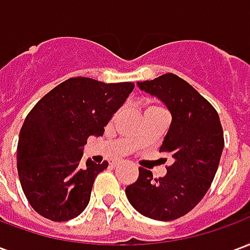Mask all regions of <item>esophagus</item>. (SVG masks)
I'll list each match as a JSON object with an SVG mask.
<instances>
[{
	"label": "esophagus",
	"mask_w": 250,
	"mask_h": 250,
	"mask_svg": "<svg viewBox=\"0 0 250 250\" xmlns=\"http://www.w3.org/2000/svg\"><path fill=\"white\" fill-rule=\"evenodd\" d=\"M120 163H122V161H114V162H111V166H119Z\"/></svg>",
	"instance_id": "esophagus-1"
}]
</instances>
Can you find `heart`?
Wrapping results in <instances>:
<instances>
[{
	"label": "heart",
	"mask_w": 250,
	"mask_h": 250,
	"mask_svg": "<svg viewBox=\"0 0 250 250\" xmlns=\"http://www.w3.org/2000/svg\"><path fill=\"white\" fill-rule=\"evenodd\" d=\"M148 108H161V107H157V105H152V107H148ZM147 108V109H148Z\"/></svg>",
	"instance_id": "heart-1"
}]
</instances>
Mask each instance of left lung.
Instances as JSON below:
<instances>
[{"label":"left lung","instance_id":"8db88e82","mask_svg":"<svg viewBox=\"0 0 250 250\" xmlns=\"http://www.w3.org/2000/svg\"><path fill=\"white\" fill-rule=\"evenodd\" d=\"M171 112V125L159 152L173 163L165 177L152 178L139 167V177L125 195L141 214L158 221L177 220L195 208L214 179L224 150V131L214 107L188 82L174 73L138 82Z\"/></svg>","mask_w":250,"mask_h":250}]
</instances>
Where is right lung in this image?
<instances>
[{
    "label": "right lung",
    "instance_id": "1",
    "mask_svg": "<svg viewBox=\"0 0 250 250\" xmlns=\"http://www.w3.org/2000/svg\"><path fill=\"white\" fill-rule=\"evenodd\" d=\"M134 83L71 77L46 93L25 118L17 145L20 182L30 206L62 222L87 208L95 178L108 162L82 163L89 136H102Z\"/></svg>",
    "mask_w": 250,
    "mask_h": 250
}]
</instances>
